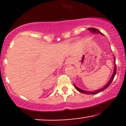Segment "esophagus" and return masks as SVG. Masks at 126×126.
<instances>
[{
    "instance_id": "obj_1",
    "label": "esophagus",
    "mask_w": 126,
    "mask_h": 126,
    "mask_svg": "<svg viewBox=\"0 0 126 126\" xmlns=\"http://www.w3.org/2000/svg\"><path fill=\"white\" fill-rule=\"evenodd\" d=\"M73 60H72V59L69 58V59H66V64L69 65V64H72V63H73Z\"/></svg>"
}]
</instances>
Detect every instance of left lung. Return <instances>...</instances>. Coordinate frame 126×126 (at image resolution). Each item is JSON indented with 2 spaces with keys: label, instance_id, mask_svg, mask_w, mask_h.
I'll return each mask as SVG.
<instances>
[{
  "label": "left lung",
  "instance_id": "1",
  "mask_svg": "<svg viewBox=\"0 0 126 126\" xmlns=\"http://www.w3.org/2000/svg\"><path fill=\"white\" fill-rule=\"evenodd\" d=\"M88 30H89L91 32L93 33V34H100L101 35H103L104 34H102V33H101L100 31H99V30H97V29L95 28H88ZM114 57V72H113V73H112V76H111V78H110V80L108 81V82L107 83L106 85H105V86H104L103 88H101L100 89H98V90H96V91H83L82 90V89H80V88H79L77 86H76L75 84L73 85H74L75 88H76V89L78 91H79V92H81V93H83V94H91V95H93V94H96L98 93V92H101V91H104L105 89H106L107 88L108 86H110V85H111V82H112V80H113L114 77H115V75L116 74V71H117V67H116V64H115V57Z\"/></svg>",
  "mask_w": 126,
  "mask_h": 126
}]
</instances>
